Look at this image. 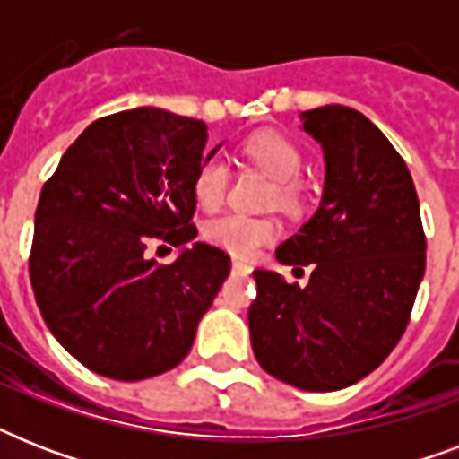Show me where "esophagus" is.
Returning a JSON list of instances; mask_svg holds the SVG:
<instances>
[{
  "mask_svg": "<svg viewBox=\"0 0 459 459\" xmlns=\"http://www.w3.org/2000/svg\"><path fill=\"white\" fill-rule=\"evenodd\" d=\"M233 272L236 273H250V264H245L240 259H233Z\"/></svg>",
  "mask_w": 459,
  "mask_h": 459,
  "instance_id": "1",
  "label": "esophagus"
}]
</instances>
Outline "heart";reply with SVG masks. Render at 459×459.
I'll use <instances>...</instances> for the list:
<instances>
[{
	"mask_svg": "<svg viewBox=\"0 0 459 459\" xmlns=\"http://www.w3.org/2000/svg\"><path fill=\"white\" fill-rule=\"evenodd\" d=\"M243 152L259 171L276 180L272 200L279 202V207H300L302 190L295 178L302 171V152L293 140L286 138L283 133L262 131L245 140ZM226 190H229V166L221 157H207L193 178L197 207L204 212H216L226 200ZM276 236H279V223L266 216L229 214L204 229V238L209 243L236 257H252L262 245L272 243Z\"/></svg>",
	"mask_w": 459,
	"mask_h": 459,
	"instance_id": "b5f03b06",
	"label": "heart"
}]
</instances>
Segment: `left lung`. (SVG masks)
I'll return each instance as SVG.
<instances>
[{
  "label": "left lung",
  "mask_w": 459,
  "mask_h": 459,
  "mask_svg": "<svg viewBox=\"0 0 459 459\" xmlns=\"http://www.w3.org/2000/svg\"><path fill=\"white\" fill-rule=\"evenodd\" d=\"M324 150L319 209L279 245L281 264L312 266L305 288L257 269L250 341L262 369L302 391H341L377 369L410 324L427 269L412 176L359 111L302 114Z\"/></svg>",
  "instance_id": "1"
}]
</instances>
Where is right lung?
I'll use <instances>...</instances> for the list:
<instances>
[{
  "instance_id": "add662e5",
  "label": "right lung",
  "mask_w": 459,
  "mask_h": 459,
  "mask_svg": "<svg viewBox=\"0 0 459 459\" xmlns=\"http://www.w3.org/2000/svg\"><path fill=\"white\" fill-rule=\"evenodd\" d=\"M207 147L197 118L140 107L97 118L39 193L30 283L54 338L90 371L143 381L173 369L230 272L195 243L171 264L145 257L197 236L193 178Z\"/></svg>"
}]
</instances>
